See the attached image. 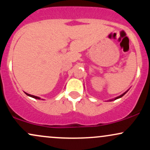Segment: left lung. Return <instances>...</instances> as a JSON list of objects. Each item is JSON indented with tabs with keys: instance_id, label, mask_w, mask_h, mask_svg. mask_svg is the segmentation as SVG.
Listing matches in <instances>:
<instances>
[{
	"instance_id": "8db88e82",
	"label": "left lung",
	"mask_w": 150,
	"mask_h": 150,
	"mask_svg": "<svg viewBox=\"0 0 150 150\" xmlns=\"http://www.w3.org/2000/svg\"><path fill=\"white\" fill-rule=\"evenodd\" d=\"M125 94V93H124V94H122V95H120V97H117V98H116V99H118V98H120V97H123V95H124V94Z\"/></svg>"
}]
</instances>
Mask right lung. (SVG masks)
<instances>
[{
    "instance_id": "obj_1",
    "label": "right lung",
    "mask_w": 150,
    "mask_h": 150,
    "mask_svg": "<svg viewBox=\"0 0 150 150\" xmlns=\"http://www.w3.org/2000/svg\"><path fill=\"white\" fill-rule=\"evenodd\" d=\"M25 94H27V95H28V96H30V97H32L34 98V99H40V98H39V97H36V96H34V95H31V94H27V93H25Z\"/></svg>"
}]
</instances>
